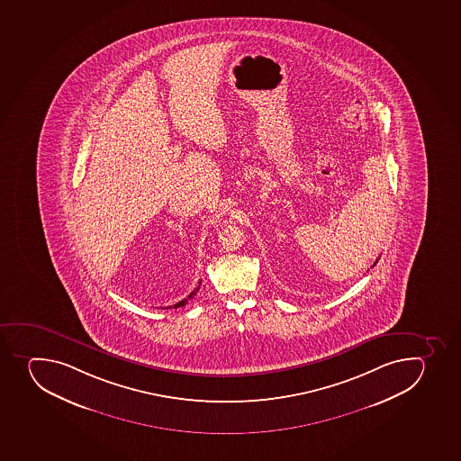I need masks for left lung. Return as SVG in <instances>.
Here are the masks:
<instances>
[{"instance_id":"8db88e82","label":"left lung","mask_w":461,"mask_h":461,"mask_svg":"<svg viewBox=\"0 0 461 461\" xmlns=\"http://www.w3.org/2000/svg\"><path fill=\"white\" fill-rule=\"evenodd\" d=\"M376 263H377V259H376ZM376 263H375V264H376ZM375 264H373V266H375Z\"/></svg>"}]
</instances>
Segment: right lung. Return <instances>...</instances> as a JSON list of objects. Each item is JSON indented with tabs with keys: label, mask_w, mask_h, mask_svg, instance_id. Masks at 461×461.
<instances>
[{
	"label": "right lung",
	"mask_w": 461,
	"mask_h": 461,
	"mask_svg": "<svg viewBox=\"0 0 461 461\" xmlns=\"http://www.w3.org/2000/svg\"><path fill=\"white\" fill-rule=\"evenodd\" d=\"M200 284H202V281L198 282V286L195 288V290L191 293V294L188 295V297L184 298V300H180V302L176 303V304H173V306L166 307V309H170V307H175V309H177V307H182L188 303V300H191V298L194 297V295L197 294V291L200 290Z\"/></svg>",
	"instance_id": "1"
}]
</instances>
